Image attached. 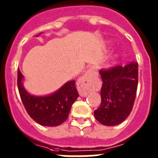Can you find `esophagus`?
Here are the masks:
<instances>
[{"mask_svg": "<svg viewBox=\"0 0 158 158\" xmlns=\"http://www.w3.org/2000/svg\"><path fill=\"white\" fill-rule=\"evenodd\" d=\"M95 74H96V70L93 67H91L78 80L77 87L79 89V93L83 97L88 96L89 94V91H90V79Z\"/></svg>", "mask_w": 158, "mask_h": 158, "instance_id": "34e87169", "label": "esophagus"}]
</instances>
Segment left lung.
Masks as SVG:
<instances>
[{
	"mask_svg": "<svg viewBox=\"0 0 158 158\" xmlns=\"http://www.w3.org/2000/svg\"><path fill=\"white\" fill-rule=\"evenodd\" d=\"M100 74L103 81L101 104L94 116L104 126H115L123 122L133 108L138 88V63L132 62L124 67L101 69Z\"/></svg>",
	"mask_w": 158,
	"mask_h": 158,
	"instance_id": "left-lung-1",
	"label": "left lung"
}]
</instances>
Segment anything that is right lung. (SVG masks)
<instances>
[{
	"instance_id": "obj_1",
	"label": "right lung",
	"mask_w": 158,
	"mask_h": 158,
	"mask_svg": "<svg viewBox=\"0 0 158 158\" xmlns=\"http://www.w3.org/2000/svg\"><path fill=\"white\" fill-rule=\"evenodd\" d=\"M41 33L36 36H40ZM23 76L18 69L17 85L19 96L31 118L45 127H56L69 116L73 104L79 96L75 81H69L54 93L47 96L31 95L23 85Z\"/></svg>"
}]
</instances>
